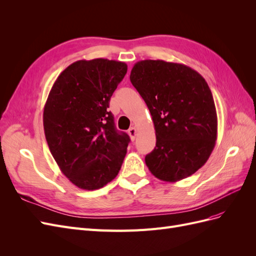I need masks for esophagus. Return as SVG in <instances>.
<instances>
[{
    "mask_svg": "<svg viewBox=\"0 0 256 256\" xmlns=\"http://www.w3.org/2000/svg\"><path fill=\"white\" fill-rule=\"evenodd\" d=\"M128 134H129V136H130V138L131 140H134L136 138V127H131V128H129V130H128Z\"/></svg>",
    "mask_w": 256,
    "mask_h": 256,
    "instance_id": "esophagus-1",
    "label": "esophagus"
}]
</instances>
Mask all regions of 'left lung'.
Returning a JSON list of instances; mask_svg holds the SVG:
<instances>
[{
	"label": "left lung",
	"instance_id": "left-lung-1",
	"mask_svg": "<svg viewBox=\"0 0 256 256\" xmlns=\"http://www.w3.org/2000/svg\"><path fill=\"white\" fill-rule=\"evenodd\" d=\"M130 81L150 112L156 147L146 154L150 173L175 182L194 174L212 152L218 118L207 82L194 69L162 60H144Z\"/></svg>",
	"mask_w": 256,
	"mask_h": 256
}]
</instances>
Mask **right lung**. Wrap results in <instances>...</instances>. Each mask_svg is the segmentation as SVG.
<instances>
[{
    "mask_svg": "<svg viewBox=\"0 0 256 256\" xmlns=\"http://www.w3.org/2000/svg\"><path fill=\"white\" fill-rule=\"evenodd\" d=\"M127 64L106 58L80 60L54 82L44 108L46 140L69 180L84 190L102 188L118 174L130 141L118 132L110 98Z\"/></svg>",
    "mask_w": 256,
    "mask_h": 256,
    "instance_id": "right-lung-1",
    "label": "right lung"
}]
</instances>
